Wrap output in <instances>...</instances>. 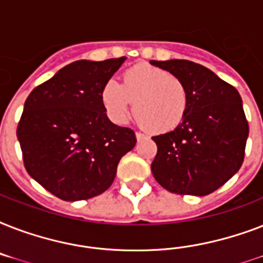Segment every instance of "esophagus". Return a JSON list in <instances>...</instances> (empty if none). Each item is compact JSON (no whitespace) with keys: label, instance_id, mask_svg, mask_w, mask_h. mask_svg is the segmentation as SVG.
<instances>
[{"label":"esophagus","instance_id":"1","mask_svg":"<svg viewBox=\"0 0 263 263\" xmlns=\"http://www.w3.org/2000/svg\"><path fill=\"white\" fill-rule=\"evenodd\" d=\"M135 135H136V140H138V142H139V140H142L144 138V135L142 134V132H136Z\"/></svg>","mask_w":263,"mask_h":263}]
</instances>
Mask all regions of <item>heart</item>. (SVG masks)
I'll list each match as a JSON object with an SVG mask.
<instances>
[{"instance_id":"heart-1","label":"heart","mask_w":263,"mask_h":263,"mask_svg":"<svg viewBox=\"0 0 263 263\" xmlns=\"http://www.w3.org/2000/svg\"><path fill=\"white\" fill-rule=\"evenodd\" d=\"M101 102L113 123H125L134 103V115L147 131L166 134L183 123L190 92L183 80L168 71L138 64L124 72L121 84L115 80L103 84Z\"/></svg>"}]
</instances>
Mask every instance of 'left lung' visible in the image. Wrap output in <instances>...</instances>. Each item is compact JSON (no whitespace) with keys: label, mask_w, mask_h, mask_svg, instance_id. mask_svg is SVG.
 <instances>
[{"label":"left lung","mask_w":263,"mask_h":263,"mask_svg":"<svg viewBox=\"0 0 263 263\" xmlns=\"http://www.w3.org/2000/svg\"><path fill=\"white\" fill-rule=\"evenodd\" d=\"M150 64L180 78L190 92L183 123L153 136L158 148L153 176L173 194L209 195L243 164L249 123L240 94L200 64L188 60H152Z\"/></svg>","instance_id":"8db88e82"}]
</instances>
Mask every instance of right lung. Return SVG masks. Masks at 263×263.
<instances>
[{"label":"right lung","instance_id":"obj_1","mask_svg":"<svg viewBox=\"0 0 263 263\" xmlns=\"http://www.w3.org/2000/svg\"><path fill=\"white\" fill-rule=\"evenodd\" d=\"M125 60L68 64L26 99L17 125L24 166L60 199L106 191L121 157L135 146V132L111 123L101 102L103 84Z\"/></svg>","mask_w":263,"mask_h":263}]
</instances>
